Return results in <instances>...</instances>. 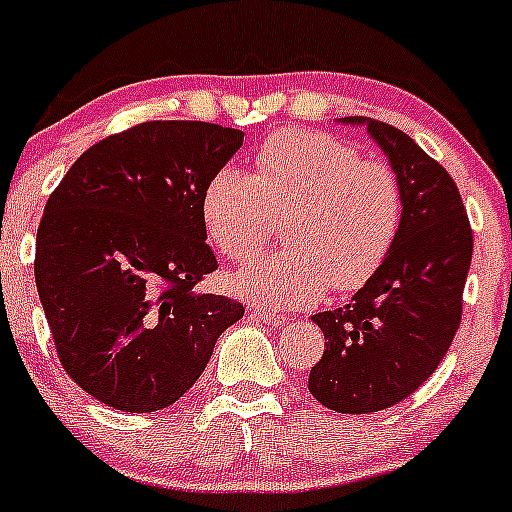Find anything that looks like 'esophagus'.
Returning a JSON list of instances; mask_svg holds the SVG:
<instances>
[{"mask_svg": "<svg viewBox=\"0 0 512 512\" xmlns=\"http://www.w3.org/2000/svg\"><path fill=\"white\" fill-rule=\"evenodd\" d=\"M251 315H256V318L263 320V323L273 325V328H286L288 325L286 315H278V313H273V310L258 308V305H251Z\"/></svg>", "mask_w": 512, "mask_h": 512, "instance_id": "obj_1", "label": "esophagus"}]
</instances>
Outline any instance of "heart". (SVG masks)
I'll return each instance as SVG.
<instances>
[{
    "label": "heart",
    "instance_id": "heart-1",
    "mask_svg": "<svg viewBox=\"0 0 512 512\" xmlns=\"http://www.w3.org/2000/svg\"><path fill=\"white\" fill-rule=\"evenodd\" d=\"M209 241L251 261L286 224V244L231 278L271 308L315 305L328 288L360 291L392 254L404 221V187L382 160L320 130L286 128L258 147L254 175L221 167L202 197Z\"/></svg>",
    "mask_w": 512,
    "mask_h": 512
}]
</instances>
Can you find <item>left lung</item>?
<instances>
[{
	"instance_id": "8db88e82",
	"label": "left lung",
	"mask_w": 512,
	"mask_h": 512,
	"mask_svg": "<svg viewBox=\"0 0 512 512\" xmlns=\"http://www.w3.org/2000/svg\"><path fill=\"white\" fill-rule=\"evenodd\" d=\"M367 130L402 179L404 221L352 303L313 315L325 352L308 389L340 414L394 407L434 374L461 325L473 256L471 221L449 172L394 125L367 120Z\"/></svg>"
}]
</instances>
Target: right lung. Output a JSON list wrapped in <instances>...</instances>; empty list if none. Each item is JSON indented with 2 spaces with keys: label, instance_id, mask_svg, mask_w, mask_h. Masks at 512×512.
<instances>
[{
  "label": "right lung",
  "instance_id": "obj_1",
  "mask_svg": "<svg viewBox=\"0 0 512 512\" xmlns=\"http://www.w3.org/2000/svg\"><path fill=\"white\" fill-rule=\"evenodd\" d=\"M244 133L147 120L88 147L46 202L34 276L68 377L130 414L199 379L239 300L199 293L219 268L202 221L209 179Z\"/></svg>",
  "mask_w": 512,
  "mask_h": 512
}]
</instances>
